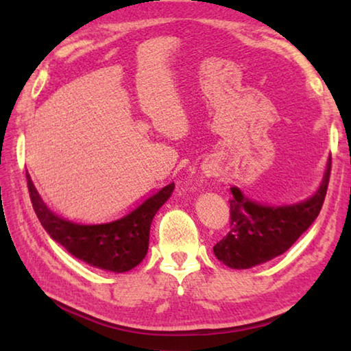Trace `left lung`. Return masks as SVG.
<instances>
[{"mask_svg":"<svg viewBox=\"0 0 351 351\" xmlns=\"http://www.w3.org/2000/svg\"><path fill=\"white\" fill-rule=\"evenodd\" d=\"M332 156L314 196L289 205H263L230 189V229L214 245V255L230 268H252L282 255L314 223L329 187Z\"/></svg>","mask_w":351,"mask_h":351,"instance_id":"left-lung-1","label":"left lung"}]
</instances>
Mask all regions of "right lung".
<instances>
[{"mask_svg": "<svg viewBox=\"0 0 351 351\" xmlns=\"http://www.w3.org/2000/svg\"><path fill=\"white\" fill-rule=\"evenodd\" d=\"M27 184L33 210L52 240L88 265L114 273L128 271L143 261L154 215L175 190L171 182L116 217L75 221L48 210L28 173Z\"/></svg>", "mask_w": 351, "mask_h": 351, "instance_id": "right-lung-1", "label": "right lung"}]
</instances>
